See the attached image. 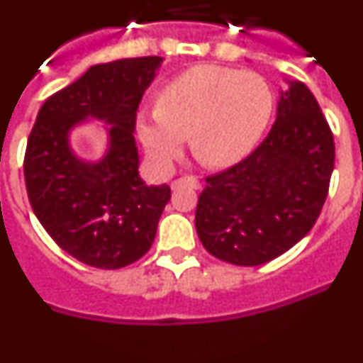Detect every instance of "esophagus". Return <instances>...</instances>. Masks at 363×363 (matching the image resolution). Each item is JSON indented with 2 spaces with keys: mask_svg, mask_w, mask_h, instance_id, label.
<instances>
[{
  "mask_svg": "<svg viewBox=\"0 0 363 363\" xmlns=\"http://www.w3.org/2000/svg\"><path fill=\"white\" fill-rule=\"evenodd\" d=\"M182 185H191V187L198 189V187H200V179H198V176H192V174L182 176V178H178V179H174V182H172L171 187L178 189V187H182Z\"/></svg>",
  "mask_w": 363,
  "mask_h": 363,
  "instance_id": "esophagus-1",
  "label": "esophagus"
}]
</instances>
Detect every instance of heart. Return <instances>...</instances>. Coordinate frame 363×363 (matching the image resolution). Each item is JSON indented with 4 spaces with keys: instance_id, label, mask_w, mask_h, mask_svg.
<instances>
[{
    "instance_id": "obj_1",
    "label": "heart",
    "mask_w": 363,
    "mask_h": 363,
    "mask_svg": "<svg viewBox=\"0 0 363 363\" xmlns=\"http://www.w3.org/2000/svg\"><path fill=\"white\" fill-rule=\"evenodd\" d=\"M271 111V89L256 72L196 65L163 86L158 107L140 112L136 129L149 158L162 169L178 158L187 134L198 160L220 169L251 152Z\"/></svg>"
}]
</instances>
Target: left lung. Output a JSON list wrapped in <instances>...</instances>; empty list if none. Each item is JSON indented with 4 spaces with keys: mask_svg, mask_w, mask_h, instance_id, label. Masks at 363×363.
I'll list each match as a JSON object with an SVG mask.
<instances>
[{
    "mask_svg": "<svg viewBox=\"0 0 363 363\" xmlns=\"http://www.w3.org/2000/svg\"><path fill=\"white\" fill-rule=\"evenodd\" d=\"M335 167V140L303 83L281 92L267 138L245 160L207 176L196 233L218 259L255 267L296 245L318 220Z\"/></svg>",
    "mask_w": 363,
    "mask_h": 363,
    "instance_id": "1",
    "label": "left lung"
}]
</instances>
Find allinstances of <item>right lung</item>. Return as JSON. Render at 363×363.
Masks as SVG:
<instances>
[{
  "label": "right lung",
  "mask_w": 363,
  "mask_h": 363,
  "mask_svg": "<svg viewBox=\"0 0 363 363\" xmlns=\"http://www.w3.org/2000/svg\"><path fill=\"white\" fill-rule=\"evenodd\" d=\"M162 57L98 63L47 98L23 160L30 207L67 255L96 269H121L150 249L169 185L149 187L138 174L136 112ZM111 125L99 162L72 152L68 133L85 117Z\"/></svg>",
  "instance_id": "obj_1"
}]
</instances>
